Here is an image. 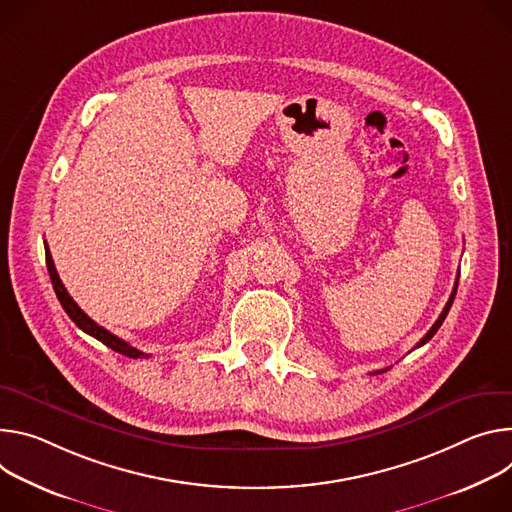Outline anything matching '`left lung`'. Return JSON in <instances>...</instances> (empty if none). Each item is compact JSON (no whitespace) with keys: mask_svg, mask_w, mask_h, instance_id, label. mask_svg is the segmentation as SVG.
I'll return each instance as SVG.
<instances>
[{"mask_svg":"<svg viewBox=\"0 0 512 512\" xmlns=\"http://www.w3.org/2000/svg\"><path fill=\"white\" fill-rule=\"evenodd\" d=\"M456 291H458V278H456V285H453V291H451V297H449V301L445 303V307H443V311H441V315H439V319L433 323V327L423 335V339H421V342L417 344V348H421V346H425L427 342H429V339L437 333V329L441 327V323H443V319L447 317V313H449V309H451V303H453V297H456ZM388 370V368H386ZM386 370H376V372H372V374H380V372H386Z\"/></svg>","mask_w":512,"mask_h":512,"instance_id":"left-lung-1","label":"left lung"}]
</instances>
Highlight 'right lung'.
Masks as SVG:
<instances>
[{
	"label": "right lung",
	"instance_id": "right-lung-1",
	"mask_svg": "<svg viewBox=\"0 0 512 512\" xmlns=\"http://www.w3.org/2000/svg\"><path fill=\"white\" fill-rule=\"evenodd\" d=\"M44 252H46V266H48V274H50V280H52V289H54L56 297H59V301H61L63 309L67 311V315L75 321V325H77L79 329H83L85 333H89L91 337L99 339L101 344H105V346L111 348L113 352L124 354V356H128V358H148V354L136 350L134 346H130L128 342H124V339H120L118 335L109 333L105 327L97 325L91 317H87V315L81 311V307H79V305L73 301V297L67 293L65 285H63V280L59 278V272H56V268H54V262H52V256H50V250H48L46 244H44Z\"/></svg>",
	"mask_w": 512,
	"mask_h": 512
}]
</instances>
